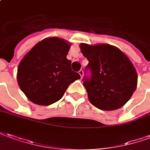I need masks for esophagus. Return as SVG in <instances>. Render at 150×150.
Wrapping results in <instances>:
<instances>
[{
  "mask_svg": "<svg viewBox=\"0 0 150 150\" xmlns=\"http://www.w3.org/2000/svg\"><path fill=\"white\" fill-rule=\"evenodd\" d=\"M79 74H80V76H81V77L82 78V76H83V74H84V73H83V70L82 69H81V70H79Z\"/></svg>",
  "mask_w": 150,
  "mask_h": 150,
  "instance_id": "34e87169",
  "label": "esophagus"
}]
</instances>
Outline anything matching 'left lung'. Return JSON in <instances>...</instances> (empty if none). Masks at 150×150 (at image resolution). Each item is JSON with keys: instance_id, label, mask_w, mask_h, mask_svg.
Masks as SVG:
<instances>
[{"instance_id": "obj_1", "label": "left lung", "mask_w": 150, "mask_h": 150, "mask_svg": "<svg viewBox=\"0 0 150 150\" xmlns=\"http://www.w3.org/2000/svg\"><path fill=\"white\" fill-rule=\"evenodd\" d=\"M88 61L83 85L92 105L101 110H117L129 100L137 87V75L127 56L107 44L80 45ZM91 72L86 76V71Z\"/></svg>"}]
</instances>
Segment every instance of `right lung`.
I'll return each instance as SVG.
<instances>
[{
  "instance_id": "obj_1",
  "label": "right lung",
  "mask_w": 150,
  "mask_h": 150,
  "mask_svg": "<svg viewBox=\"0 0 150 150\" xmlns=\"http://www.w3.org/2000/svg\"><path fill=\"white\" fill-rule=\"evenodd\" d=\"M69 47L58 38H46L24 57L17 69V82L32 102L40 105L54 103L71 83L81 78L66 58Z\"/></svg>"
}]
</instances>
